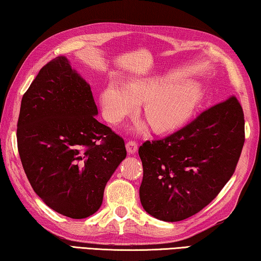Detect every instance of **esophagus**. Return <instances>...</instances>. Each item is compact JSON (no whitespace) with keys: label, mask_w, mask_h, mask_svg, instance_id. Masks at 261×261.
<instances>
[{"label":"esophagus","mask_w":261,"mask_h":261,"mask_svg":"<svg viewBox=\"0 0 261 261\" xmlns=\"http://www.w3.org/2000/svg\"><path fill=\"white\" fill-rule=\"evenodd\" d=\"M126 148H127V152L129 154H134L138 151V143L135 141H128L126 143Z\"/></svg>","instance_id":"1"}]
</instances>
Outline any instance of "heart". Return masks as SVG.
<instances>
[{
	"mask_svg": "<svg viewBox=\"0 0 261 261\" xmlns=\"http://www.w3.org/2000/svg\"><path fill=\"white\" fill-rule=\"evenodd\" d=\"M204 98L202 87L194 82L176 84L162 77H142L123 84L113 79L99 93L104 118L119 123L144 103V116L157 133H166L188 120Z\"/></svg>",
	"mask_w": 261,
	"mask_h": 261,
	"instance_id": "obj_1",
	"label": "heart"
}]
</instances>
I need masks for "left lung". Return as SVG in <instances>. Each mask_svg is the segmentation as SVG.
<instances>
[{
  "label": "left lung",
  "instance_id": "left-lung-1",
  "mask_svg": "<svg viewBox=\"0 0 261 261\" xmlns=\"http://www.w3.org/2000/svg\"><path fill=\"white\" fill-rule=\"evenodd\" d=\"M244 140L243 110L231 96L167 138L144 142L139 149L143 208L167 222L198 213L234 174Z\"/></svg>",
  "mask_w": 261,
  "mask_h": 261
}]
</instances>
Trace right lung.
Returning <instances> with one entry per match:
<instances>
[{"label":"right lung","mask_w":261,"mask_h":261,"mask_svg":"<svg viewBox=\"0 0 261 261\" xmlns=\"http://www.w3.org/2000/svg\"><path fill=\"white\" fill-rule=\"evenodd\" d=\"M97 114L89 84L64 56L41 68L21 99L17 142L27 179L50 208L72 219L97 211L127 154Z\"/></svg>","instance_id":"right-lung-1"}]
</instances>
